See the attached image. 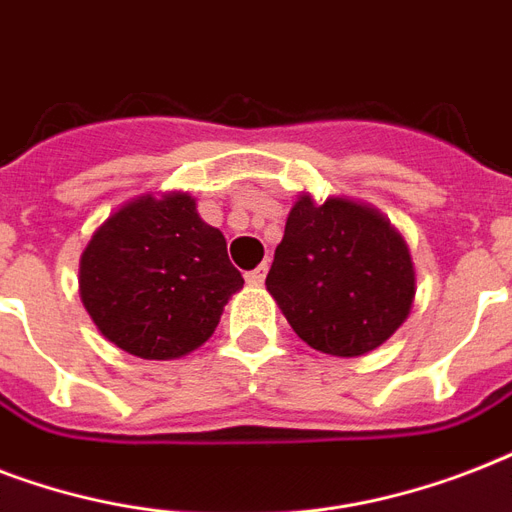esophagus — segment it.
Segmentation results:
<instances>
[{"instance_id": "34e87169", "label": "esophagus", "mask_w": 512, "mask_h": 512, "mask_svg": "<svg viewBox=\"0 0 512 512\" xmlns=\"http://www.w3.org/2000/svg\"><path fill=\"white\" fill-rule=\"evenodd\" d=\"M265 273H268V263H260L255 271L247 273V284H252V287H260V284L265 281Z\"/></svg>"}]
</instances>
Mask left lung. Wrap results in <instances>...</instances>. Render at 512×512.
Returning <instances> with one entry per match:
<instances>
[{"mask_svg": "<svg viewBox=\"0 0 512 512\" xmlns=\"http://www.w3.org/2000/svg\"><path fill=\"white\" fill-rule=\"evenodd\" d=\"M265 287L289 327L329 356H364L406 321L414 265L382 212L303 193L287 217Z\"/></svg>", "mask_w": 512, "mask_h": 512, "instance_id": "left-lung-1", "label": "left lung"}]
</instances>
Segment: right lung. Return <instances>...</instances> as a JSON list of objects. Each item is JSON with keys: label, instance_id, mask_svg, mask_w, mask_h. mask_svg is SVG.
I'll use <instances>...</instances> for the list:
<instances>
[{"label": "right lung", "instance_id": "obj_1", "mask_svg": "<svg viewBox=\"0 0 512 512\" xmlns=\"http://www.w3.org/2000/svg\"><path fill=\"white\" fill-rule=\"evenodd\" d=\"M241 287L225 236L180 191L127 201L79 260V295L95 327L116 348L151 361L204 345Z\"/></svg>", "mask_w": 512, "mask_h": 512}]
</instances>
